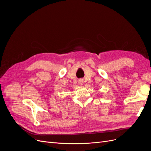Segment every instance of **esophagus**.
<instances>
[{
    "instance_id": "esophagus-1",
    "label": "esophagus",
    "mask_w": 151,
    "mask_h": 151,
    "mask_svg": "<svg viewBox=\"0 0 151 151\" xmlns=\"http://www.w3.org/2000/svg\"><path fill=\"white\" fill-rule=\"evenodd\" d=\"M79 84H80L81 86L83 85V83H84V80H83V79H80V80H79Z\"/></svg>"
}]
</instances>
